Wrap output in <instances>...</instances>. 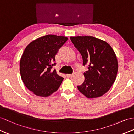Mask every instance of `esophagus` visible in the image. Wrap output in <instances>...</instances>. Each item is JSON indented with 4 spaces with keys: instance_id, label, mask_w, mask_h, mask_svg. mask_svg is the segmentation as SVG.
<instances>
[{
    "instance_id": "obj_1",
    "label": "esophagus",
    "mask_w": 134,
    "mask_h": 134,
    "mask_svg": "<svg viewBox=\"0 0 134 134\" xmlns=\"http://www.w3.org/2000/svg\"><path fill=\"white\" fill-rule=\"evenodd\" d=\"M73 74H66V77H71L73 76Z\"/></svg>"
}]
</instances>
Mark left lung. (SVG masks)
Here are the masks:
<instances>
[{"label": "left lung", "mask_w": 134, "mask_h": 134, "mask_svg": "<svg viewBox=\"0 0 134 134\" xmlns=\"http://www.w3.org/2000/svg\"><path fill=\"white\" fill-rule=\"evenodd\" d=\"M80 52L83 64L88 65L83 83L78 89L88 98L103 96L115 82L118 64L115 52L106 41L93 36L70 37Z\"/></svg>", "instance_id": "obj_1"}]
</instances>
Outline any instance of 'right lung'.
Listing matches in <instances>:
<instances>
[{"label":"right lung","instance_id":"obj_1","mask_svg":"<svg viewBox=\"0 0 134 134\" xmlns=\"http://www.w3.org/2000/svg\"><path fill=\"white\" fill-rule=\"evenodd\" d=\"M68 38L48 35L29 44L20 62V72L23 82L35 95L48 97L56 92L64 78L52 69L56 65L55 56Z\"/></svg>","mask_w":134,"mask_h":134}]
</instances>
